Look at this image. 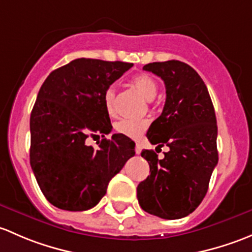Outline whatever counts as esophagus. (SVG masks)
<instances>
[{
	"label": "esophagus",
	"instance_id": "34e87169",
	"mask_svg": "<svg viewBox=\"0 0 252 252\" xmlns=\"http://www.w3.org/2000/svg\"><path fill=\"white\" fill-rule=\"evenodd\" d=\"M134 150H136V154H141L142 152V145L139 143L136 144V148H134Z\"/></svg>",
	"mask_w": 252,
	"mask_h": 252
}]
</instances>
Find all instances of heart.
Segmentation results:
<instances>
[{
  "mask_svg": "<svg viewBox=\"0 0 252 252\" xmlns=\"http://www.w3.org/2000/svg\"><path fill=\"white\" fill-rule=\"evenodd\" d=\"M133 85L147 99L152 100L158 92V86L155 80L148 74H138L131 79ZM104 107L109 114L114 113V100H115V91L113 87H108L104 92ZM148 127V120L145 119L125 118L115 124V129L118 133L129 137V138H139Z\"/></svg>",
  "mask_w": 252,
  "mask_h": 252,
  "instance_id": "obj_1",
  "label": "heart"
}]
</instances>
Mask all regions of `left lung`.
<instances>
[{
	"label": "left lung",
	"mask_w": 252,
	"mask_h": 252,
	"mask_svg": "<svg viewBox=\"0 0 252 252\" xmlns=\"http://www.w3.org/2000/svg\"><path fill=\"white\" fill-rule=\"evenodd\" d=\"M164 80L162 113L147 132L152 144L170 148L162 159L143 150L150 175L137 187L145 212L165 220L188 216L203 201L212 171L219 162L217 121L203 79L180 61L155 62L143 66Z\"/></svg>",
	"instance_id": "obj_1"
}]
</instances>
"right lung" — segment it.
Instances as JSON below:
<instances>
[{
	"label": "right lung",
	"mask_w": 252,
	"mask_h": 252,
	"mask_svg": "<svg viewBox=\"0 0 252 252\" xmlns=\"http://www.w3.org/2000/svg\"><path fill=\"white\" fill-rule=\"evenodd\" d=\"M133 64L79 58L56 69L38 91L30 116V165L46 199L66 211L92 209L111 178L134 155V142L110 133L104 92ZM103 137L98 149L86 144Z\"/></svg>",
	"instance_id": "add662e5"
}]
</instances>
